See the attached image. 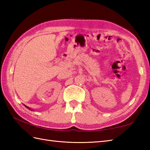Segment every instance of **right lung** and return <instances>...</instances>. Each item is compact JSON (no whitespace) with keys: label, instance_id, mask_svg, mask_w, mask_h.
I'll return each instance as SVG.
<instances>
[{"label":"right lung","instance_id":"right-lung-1","mask_svg":"<svg viewBox=\"0 0 150 150\" xmlns=\"http://www.w3.org/2000/svg\"><path fill=\"white\" fill-rule=\"evenodd\" d=\"M24 106H25V105H24ZM26 106V108H28V109H30V108H28V106Z\"/></svg>","mask_w":150,"mask_h":150}]
</instances>
